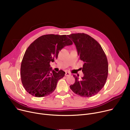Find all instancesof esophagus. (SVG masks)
<instances>
[{"label":"esophagus","instance_id":"1","mask_svg":"<svg viewBox=\"0 0 130 130\" xmlns=\"http://www.w3.org/2000/svg\"><path fill=\"white\" fill-rule=\"evenodd\" d=\"M71 75V73H69V72H66L65 73V76H69Z\"/></svg>","mask_w":130,"mask_h":130}]
</instances>
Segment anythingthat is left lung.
Returning a JSON list of instances; mask_svg holds the SVG:
<instances>
[{"label":"left lung","mask_w":130,"mask_h":130,"mask_svg":"<svg viewBox=\"0 0 130 130\" xmlns=\"http://www.w3.org/2000/svg\"><path fill=\"white\" fill-rule=\"evenodd\" d=\"M76 46L79 59L84 61V76L73 75L75 82L70 87L76 94L90 98L98 94L106 83L108 76V61L100 44L87 34H72L67 36Z\"/></svg>","instance_id":"8db88e82"}]
</instances>
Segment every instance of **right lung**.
I'll return each mask as SVG.
<instances>
[{
  "mask_svg": "<svg viewBox=\"0 0 130 130\" xmlns=\"http://www.w3.org/2000/svg\"><path fill=\"white\" fill-rule=\"evenodd\" d=\"M72 44L65 35L48 34L38 37L29 46L20 67L22 82L27 92L37 98L46 96L53 92L65 72L52 70L50 62L57 58L63 48Z\"/></svg>",
  "mask_w": 130,
  "mask_h": 130,
  "instance_id": "obj_1",
  "label": "right lung"
}]
</instances>
